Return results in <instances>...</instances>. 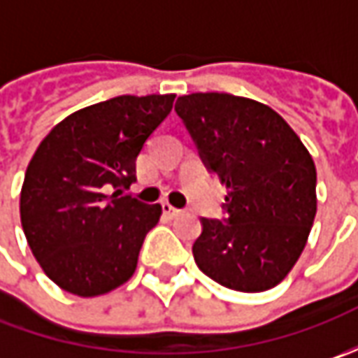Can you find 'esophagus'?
Masks as SVG:
<instances>
[{"mask_svg":"<svg viewBox=\"0 0 358 358\" xmlns=\"http://www.w3.org/2000/svg\"><path fill=\"white\" fill-rule=\"evenodd\" d=\"M161 209H163V213L167 215V217H177V215H181V209H175L169 203H163Z\"/></svg>","mask_w":358,"mask_h":358,"instance_id":"obj_1","label":"esophagus"}]
</instances>
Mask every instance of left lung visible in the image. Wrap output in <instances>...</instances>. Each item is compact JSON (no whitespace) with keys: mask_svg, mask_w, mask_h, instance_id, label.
I'll list each match as a JSON object with an SVG mask.
<instances>
[{"mask_svg":"<svg viewBox=\"0 0 358 358\" xmlns=\"http://www.w3.org/2000/svg\"><path fill=\"white\" fill-rule=\"evenodd\" d=\"M175 111L205 167L227 185L225 217L201 219L197 267L227 289H273L303 253L317 215L307 147L277 111L247 97L191 93Z\"/></svg>","mask_w":358,"mask_h":358,"instance_id":"8db88e82","label":"left lung"}]
</instances>
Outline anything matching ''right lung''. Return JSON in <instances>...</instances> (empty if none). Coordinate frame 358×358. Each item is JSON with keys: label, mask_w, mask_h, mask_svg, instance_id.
Segmentation results:
<instances>
[{"label": "right lung", "mask_w": 358, "mask_h": 358, "mask_svg": "<svg viewBox=\"0 0 358 358\" xmlns=\"http://www.w3.org/2000/svg\"><path fill=\"white\" fill-rule=\"evenodd\" d=\"M175 95H119L79 109L39 143L21 187V227L51 281L77 296L117 289L135 273L161 205L123 189L135 161L171 113Z\"/></svg>", "instance_id": "right-lung-1"}]
</instances>
